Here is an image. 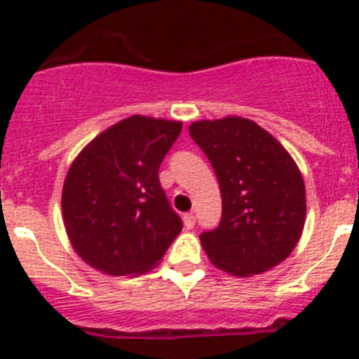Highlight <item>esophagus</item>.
Returning <instances> with one entry per match:
<instances>
[{
  "instance_id": "34e87169",
  "label": "esophagus",
  "mask_w": 359,
  "mask_h": 359,
  "mask_svg": "<svg viewBox=\"0 0 359 359\" xmlns=\"http://www.w3.org/2000/svg\"><path fill=\"white\" fill-rule=\"evenodd\" d=\"M182 222H184V227L186 229H191V227H194V225H196V216H194V214H184V216H182Z\"/></svg>"
}]
</instances>
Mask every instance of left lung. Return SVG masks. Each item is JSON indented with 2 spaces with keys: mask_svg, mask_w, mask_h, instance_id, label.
Masks as SVG:
<instances>
[{
  "mask_svg": "<svg viewBox=\"0 0 359 359\" xmlns=\"http://www.w3.org/2000/svg\"><path fill=\"white\" fill-rule=\"evenodd\" d=\"M188 130L222 190V222L201 235L208 261L236 278L278 266L306 225V184L294 158L255 121L236 115L196 121Z\"/></svg>",
  "mask_w": 359,
  "mask_h": 359,
  "instance_id": "1",
  "label": "left lung"
}]
</instances>
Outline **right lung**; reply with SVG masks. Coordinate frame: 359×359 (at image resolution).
Returning a JSON list of instances; mask_svg holds the SVG:
<instances>
[{
	"mask_svg": "<svg viewBox=\"0 0 359 359\" xmlns=\"http://www.w3.org/2000/svg\"><path fill=\"white\" fill-rule=\"evenodd\" d=\"M180 121L132 115L89 141L65 177L61 208L72 250L106 276H140L162 261L182 222L158 169Z\"/></svg>",
	"mask_w": 359,
	"mask_h": 359,
	"instance_id": "add662e5",
	"label": "right lung"
}]
</instances>
